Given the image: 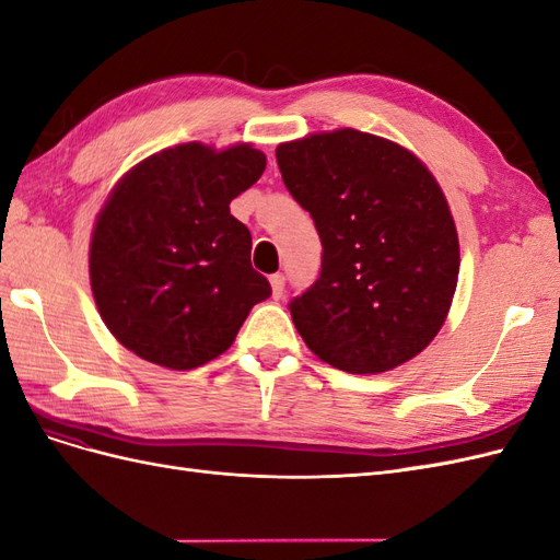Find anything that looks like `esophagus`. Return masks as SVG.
<instances>
[{"label":"esophagus","mask_w":560,"mask_h":560,"mask_svg":"<svg viewBox=\"0 0 560 560\" xmlns=\"http://www.w3.org/2000/svg\"><path fill=\"white\" fill-rule=\"evenodd\" d=\"M270 290H273V299L282 296V292H284V276L282 273L270 276Z\"/></svg>","instance_id":"obj_1"}]
</instances>
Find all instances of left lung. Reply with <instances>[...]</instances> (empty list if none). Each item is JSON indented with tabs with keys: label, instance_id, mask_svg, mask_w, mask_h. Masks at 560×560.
<instances>
[{
	"label": "left lung",
	"instance_id": "left-lung-1",
	"mask_svg": "<svg viewBox=\"0 0 560 560\" xmlns=\"http://www.w3.org/2000/svg\"><path fill=\"white\" fill-rule=\"evenodd\" d=\"M276 159L322 241L319 278L290 303L303 341L348 374L413 360L444 327L460 273L453 214L428 165L354 128L282 142Z\"/></svg>",
	"mask_w": 560,
	"mask_h": 560
}]
</instances>
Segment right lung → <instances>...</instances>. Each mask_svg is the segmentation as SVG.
Here are the masks:
<instances>
[{
  "instance_id": "1",
  "label": "right lung",
  "mask_w": 560,
  "mask_h": 560,
  "mask_svg": "<svg viewBox=\"0 0 560 560\" xmlns=\"http://www.w3.org/2000/svg\"><path fill=\"white\" fill-rule=\"evenodd\" d=\"M266 171L249 142H186L147 156L97 212L89 273L100 317L124 348L173 371L208 364L270 296L231 200Z\"/></svg>"
}]
</instances>
